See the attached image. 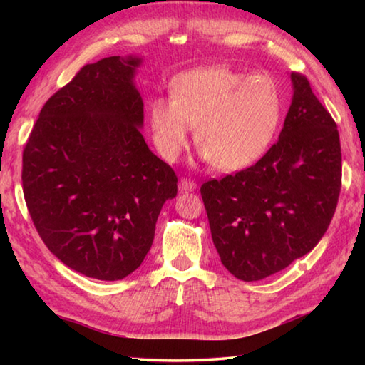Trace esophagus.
Listing matches in <instances>:
<instances>
[{"mask_svg": "<svg viewBox=\"0 0 365 365\" xmlns=\"http://www.w3.org/2000/svg\"><path fill=\"white\" fill-rule=\"evenodd\" d=\"M178 190L193 191V190H196V183L193 180H190V178H180V182H178Z\"/></svg>", "mask_w": 365, "mask_h": 365, "instance_id": "1", "label": "esophagus"}]
</instances>
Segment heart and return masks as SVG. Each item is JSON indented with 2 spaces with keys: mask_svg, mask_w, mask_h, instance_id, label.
I'll return each mask as SVG.
<instances>
[{
  "mask_svg": "<svg viewBox=\"0 0 365 365\" xmlns=\"http://www.w3.org/2000/svg\"><path fill=\"white\" fill-rule=\"evenodd\" d=\"M170 96L153 98L148 108L154 146L168 163L178 159L196 127L202 158L219 170H242L261 159L280 125V90L264 73L195 69L172 82Z\"/></svg>",
  "mask_w": 365,
  "mask_h": 365,
  "instance_id": "1",
  "label": "heart"
}]
</instances>
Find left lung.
<instances>
[{"instance_id": "obj_1", "label": "left lung", "mask_w": 365, "mask_h": 365, "mask_svg": "<svg viewBox=\"0 0 365 365\" xmlns=\"http://www.w3.org/2000/svg\"><path fill=\"white\" fill-rule=\"evenodd\" d=\"M292 82L279 141L251 168L201 187L220 261L243 282L307 255L329 228L341 190L336 123L304 76L293 72Z\"/></svg>"}]
</instances>
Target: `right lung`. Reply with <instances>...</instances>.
Instances as JSON below:
<instances>
[{"mask_svg":"<svg viewBox=\"0 0 365 365\" xmlns=\"http://www.w3.org/2000/svg\"><path fill=\"white\" fill-rule=\"evenodd\" d=\"M138 56L86 64L41 108L22 154L30 217L61 262L122 280L150 251L177 175L148 148Z\"/></svg>","mask_w":365,"mask_h":365,"instance_id":"obj_1","label":"right lung"}]
</instances>
